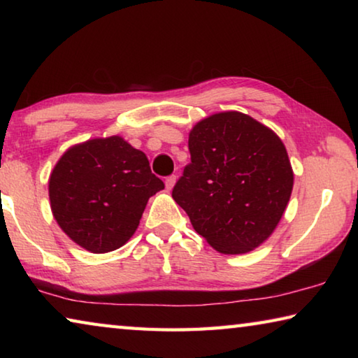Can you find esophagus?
Here are the masks:
<instances>
[{
    "instance_id": "34e87169",
    "label": "esophagus",
    "mask_w": 358,
    "mask_h": 358,
    "mask_svg": "<svg viewBox=\"0 0 358 358\" xmlns=\"http://www.w3.org/2000/svg\"><path fill=\"white\" fill-rule=\"evenodd\" d=\"M175 181H177V177H175V175H171V177H167V178H166V187H167L169 191H171L172 187H173Z\"/></svg>"
}]
</instances>
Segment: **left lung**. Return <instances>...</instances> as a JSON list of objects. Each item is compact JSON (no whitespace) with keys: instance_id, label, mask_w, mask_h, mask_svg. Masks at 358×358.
<instances>
[{"instance_id":"1","label":"left lung","mask_w":358,"mask_h":358,"mask_svg":"<svg viewBox=\"0 0 358 358\" xmlns=\"http://www.w3.org/2000/svg\"><path fill=\"white\" fill-rule=\"evenodd\" d=\"M191 162L172 197L199 235L222 254H243L270 237L294 186L286 147L240 112L211 115L189 132Z\"/></svg>"}]
</instances>
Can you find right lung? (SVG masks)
Listing matches in <instances>:
<instances>
[{"label":"right lung","instance_id":"right-lung-1","mask_svg":"<svg viewBox=\"0 0 358 358\" xmlns=\"http://www.w3.org/2000/svg\"><path fill=\"white\" fill-rule=\"evenodd\" d=\"M164 189L148 157L118 136L69 148L48 180L53 216L71 240L94 254L118 250L141 222L147 202Z\"/></svg>","mask_w":358,"mask_h":358}]
</instances>
